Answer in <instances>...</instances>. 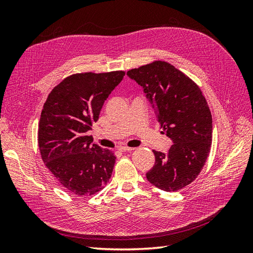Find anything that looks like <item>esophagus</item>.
<instances>
[{
  "label": "esophagus",
  "mask_w": 253,
  "mask_h": 253,
  "mask_svg": "<svg viewBox=\"0 0 253 253\" xmlns=\"http://www.w3.org/2000/svg\"><path fill=\"white\" fill-rule=\"evenodd\" d=\"M133 150H134V148H128V147H120L119 148V151H121V152H131Z\"/></svg>",
  "instance_id": "1"
}]
</instances>
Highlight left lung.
<instances>
[{"label": "left lung", "mask_w": 253, "mask_h": 253, "mask_svg": "<svg viewBox=\"0 0 253 253\" xmlns=\"http://www.w3.org/2000/svg\"><path fill=\"white\" fill-rule=\"evenodd\" d=\"M142 88L160 127L173 144L168 153L153 150L155 164L145 174L167 192L192 182L202 171L212 141V116L201 88L173 65L155 61L126 73Z\"/></svg>", "instance_id": "1"}]
</instances>
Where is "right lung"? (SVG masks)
<instances>
[{"mask_svg": "<svg viewBox=\"0 0 253 253\" xmlns=\"http://www.w3.org/2000/svg\"><path fill=\"white\" fill-rule=\"evenodd\" d=\"M125 72L76 74L53 88L41 113L38 142L43 162L61 186L83 196L109 182L116 157L86 133Z\"/></svg>", "mask_w": 253, "mask_h": 253, "instance_id": "add662e5", "label": "right lung"}]
</instances>
